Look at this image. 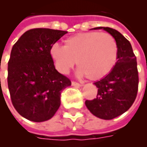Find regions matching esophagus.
<instances>
[{"instance_id": "34e87169", "label": "esophagus", "mask_w": 147, "mask_h": 147, "mask_svg": "<svg viewBox=\"0 0 147 147\" xmlns=\"http://www.w3.org/2000/svg\"><path fill=\"white\" fill-rule=\"evenodd\" d=\"M71 84L75 86H82V84L80 83H78V82H76V81H72L71 82Z\"/></svg>"}]
</instances>
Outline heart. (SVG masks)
Masks as SVG:
<instances>
[{
  "mask_svg": "<svg viewBox=\"0 0 147 147\" xmlns=\"http://www.w3.org/2000/svg\"><path fill=\"white\" fill-rule=\"evenodd\" d=\"M49 54L61 74H68L76 61L79 76L96 81L113 71L119 59V46L110 34L90 31L67 38L64 47L53 45Z\"/></svg>",
  "mask_w": 147,
  "mask_h": 147,
  "instance_id": "1",
  "label": "heart"
}]
</instances>
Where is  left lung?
<instances>
[{
	"mask_svg": "<svg viewBox=\"0 0 147 147\" xmlns=\"http://www.w3.org/2000/svg\"><path fill=\"white\" fill-rule=\"evenodd\" d=\"M94 29H103L116 39L119 59L108 76L94 83L98 87L97 98L86 100L85 104L95 117L112 120L128 110L136 98L139 87L136 57L129 41L119 31L110 27Z\"/></svg>",
	"mask_w": 147,
	"mask_h": 147,
	"instance_id": "obj_1",
	"label": "left lung"
}]
</instances>
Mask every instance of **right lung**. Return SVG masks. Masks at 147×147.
I'll return each mask as SVG.
<instances>
[{
	"label": "right lung",
	"mask_w": 147,
	"mask_h": 147,
	"mask_svg": "<svg viewBox=\"0 0 147 147\" xmlns=\"http://www.w3.org/2000/svg\"><path fill=\"white\" fill-rule=\"evenodd\" d=\"M67 31L49 28L27 30L11 49L8 86L11 103L22 117L42 122L61 105V90L71 80L56 70L49 49Z\"/></svg>",
	"instance_id": "1"
}]
</instances>
